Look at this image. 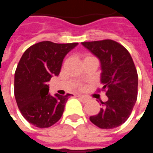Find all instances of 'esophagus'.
I'll use <instances>...</instances> for the list:
<instances>
[{"label": "esophagus", "mask_w": 153, "mask_h": 153, "mask_svg": "<svg viewBox=\"0 0 153 153\" xmlns=\"http://www.w3.org/2000/svg\"><path fill=\"white\" fill-rule=\"evenodd\" d=\"M78 97H79V99L81 102H83V103L87 102L88 101V97H86L84 96H82V95H79Z\"/></svg>", "instance_id": "34e87169"}]
</instances>
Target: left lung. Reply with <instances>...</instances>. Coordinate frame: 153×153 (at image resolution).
Wrapping results in <instances>:
<instances>
[{
    "instance_id": "obj_1",
    "label": "left lung",
    "mask_w": 153,
    "mask_h": 153,
    "mask_svg": "<svg viewBox=\"0 0 153 153\" xmlns=\"http://www.w3.org/2000/svg\"><path fill=\"white\" fill-rule=\"evenodd\" d=\"M100 60L102 90L108 100L91 122L101 128L111 129L124 124L131 114L137 101L138 74L130 54L113 40L82 42Z\"/></svg>"
}]
</instances>
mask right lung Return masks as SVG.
<instances>
[{
    "label": "right lung",
    "mask_w": 153,
    "mask_h": 153,
    "mask_svg": "<svg viewBox=\"0 0 153 153\" xmlns=\"http://www.w3.org/2000/svg\"><path fill=\"white\" fill-rule=\"evenodd\" d=\"M78 43H54L44 41L28 47L15 73V97L24 118L38 128L56 124L65 110V96L49 93L51 77L58 76L65 56Z\"/></svg>",
    "instance_id": "1"
}]
</instances>
